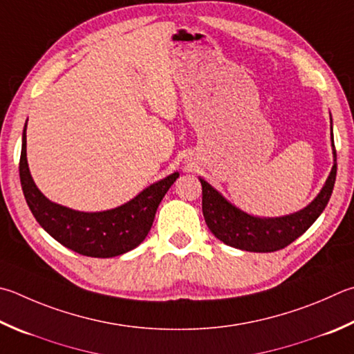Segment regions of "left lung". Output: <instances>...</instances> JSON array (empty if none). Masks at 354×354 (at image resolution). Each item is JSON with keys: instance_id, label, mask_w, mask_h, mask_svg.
I'll return each mask as SVG.
<instances>
[{"instance_id": "1", "label": "left lung", "mask_w": 354, "mask_h": 354, "mask_svg": "<svg viewBox=\"0 0 354 354\" xmlns=\"http://www.w3.org/2000/svg\"><path fill=\"white\" fill-rule=\"evenodd\" d=\"M333 131V127H331ZM334 165L324 189L316 199L306 205L304 210L281 218H257L244 214L235 205L227 203L218 192L204 179H199L203 185V215L205 224L218 240L227 246L249 250V252H275L286 248L301 234L310 229L328 204L334 181H336V150L331 133Z\"/></svg>"}]
</instances>
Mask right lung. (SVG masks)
<instances>
[{
    "instance_id": "obj_1",
    "label": "right lung",
    "mask_w": 354,
    "mask_h": 354,
    "mask_svg": "<svg viewBox=\"0 0 354 354\" xmlns=\"http://www.w3.org/2000/svg\"><path fill=\"white\" fill-rule=\"evenodd\" d=\"M179 173L151 184L144 192L111 210L77 212L50 203L32 181L26 159V127L20 156L21 189L32 215L46 232L74 252L94 259H110L139 246L150 232L159 203Z\"/></svg>"
}]
</instances>
